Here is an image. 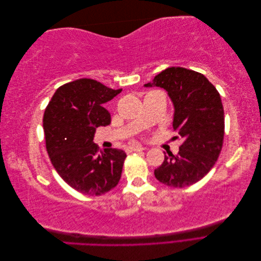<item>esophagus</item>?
Masks as SVG:
<instances>
[{"mask_svg":"<svg viewBox=\"0 0 261 261\" xmlns=\"http://www.w3.org/2000/svg\"><path fill=\"white\" fill-rule=\"evenodd\" d=\"M126 152H133V151H143L145 150V148L143 146H139V145H134V146H128L126 147Z\"/></svg>","mask_w":261,"mask_h":261,"instance_id":"1","label":"esophagus"}]
</instances>
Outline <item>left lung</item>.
I'll return each mask as SVG.
<instances>
[{
	"label": "left lung",
	"instance_id": "obj_1",
	"mask_svg": "<svg viewBox=\"0 0 261 261\" xmlns=\"http://www.w3.org/2000/svg\"><path fill=\"white\" fill-rule=\"evenodd\" d=\"M144 86L168 92L174 107L173 129L183 139L176 155H164L155 178L176 188L195 184L212 169L222 149L224 111L219 92L202 74L184 67L164 69Z\"/></svg>",
	"mask_w": 261,
	"mask_h": 261
}]
</instances>
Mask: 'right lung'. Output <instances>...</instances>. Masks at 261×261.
<instances>
[{
  "label": "right lung",
  "instance_id": "add662e5",
  "mask_svg": "<svg viewBox=\"0 0 261 261\" xmlns=\"http://www.w3.org/2000/svg\"><path fill=\"white\" fill-rule=\"evenodd\" d=\"M121 91L81 78L58 88L44 111L46 151L53 167L82 194L103 195L121 178L125 151L114 148L99 150L93 143L96 128L111 123V115L103 105Z\"/></svg>",
  "mask_w": 261,
  "mask_h": 261
}]
</instances>
